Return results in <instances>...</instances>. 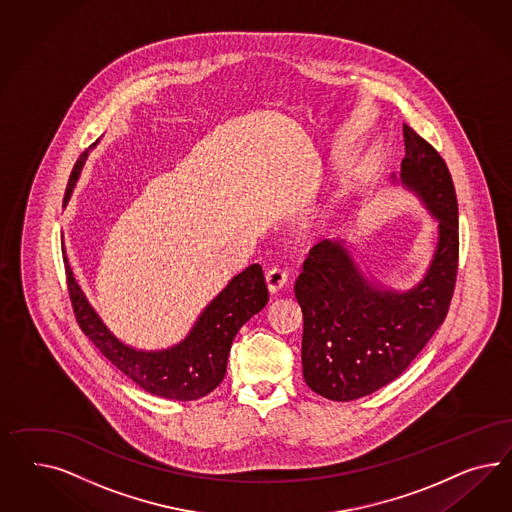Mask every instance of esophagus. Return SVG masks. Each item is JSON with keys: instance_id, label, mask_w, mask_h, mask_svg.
<instances>
[{"instance_id": "obj_1", "label": "esophagus", "mask_w": 512, "mask_h": 512, "mask_svg": "<svg viewBox=\"0 0 512 512\" xmlns=\"http://www.w3.org/2000/svg\"><path fill=\"white\" fill-rule=\"evenodd\" d=\"M266 287L270 291V295L279 293L285 285H287V272L281 268H272L266 272Z\"/></svg>"}]
</instances>
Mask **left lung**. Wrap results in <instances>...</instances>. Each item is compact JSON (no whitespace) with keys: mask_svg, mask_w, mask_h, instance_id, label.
Listing matches in <instances>:
<instances>
[{"mask_svg":"<svg viewBox=\"0 0 512 512\" xmlns=\"http://www.w3.org/2000/svg\"><path fill=\"white\" fill-rule=\"evenodd\" d=\"M402 182L439 219L428 274L407 293L373 287L340 242L310 249L295 283L304 315L302 370L308 387L334 402L368 396L417 358L447 317L458 276V201L445 159L403 124Z\"/></svg>","mask_w":512,"mask_h":512,"instance_id":"obj_1","label":"left lung"}]
</instances>
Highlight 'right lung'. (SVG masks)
Listing matches in <instances>:
<instances>
[{"instance_id": "right-lung-1", "label": "right lung", "mask_w": 512, "mask_h": 512, "mask_svg": "<svg viewBox=\"0 0 512 512\" xmlns=\"http://www.w3.org/2000/svg\"><path fill=\"white\" fill-rule=\"evenodd\" d=\"M86 154L88 152L78 157L69 176L63 206L71 197ZM63 263L67 291L80 330L92 340L103 357L140 388L178 402L199 400L223 381L236 332L249 321L251 315L263 310L268 302L263 268L259 264H251L244 272L234 276L229 285L206 306L186 340L167 351L144 353L127 347L110 334L82 295L65 257Z\"/></svg>"}]
</instances>
